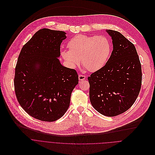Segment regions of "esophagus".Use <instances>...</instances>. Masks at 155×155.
I'll use <instances>...</instances> for the list:
<instances>
[{
  "label": "esophagus",
  "mask_w": 155,
  "mask_h": 155,
  "mask_svg": "<svg viewBox=\"0 0 155 155\" xmlns=\"http://www.w3.org/2000/svg\"><path fill=\"white\" fill-rule=\"evenodd\" d=\"M85 78H86V77L84 75H82V74L79 75V81H83V80L85 79Z\"/></svg>",
  "instance_id": "1"
}]
</instances>
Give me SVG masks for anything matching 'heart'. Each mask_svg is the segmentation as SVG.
<instances>
[{
	"label": "heart",
	"mask_w": 155,
	"mask_h": 155,
	"mask_svg": "<svg viewBox=\"0 0 155 155\" xmlns=\"http://www.w3.org/2000/svg\"><path fill=\"white\" fill-rule=\"evenodd\" d=\"M68 50L61 52L67 64L73 68L80 64L90 71L94 72L102 68L106 64L111 52L109 40L104 36L78 35L67 44Z\"/></svg>",
	"instance_id": "1"
}]
</instances>
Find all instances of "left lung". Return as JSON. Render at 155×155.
Returning a JSON list of instances; mask_svg holds the SVG:
<instances>
[{
  "label": "left lung",
  "instance_id": "obj_1",
  "mask_svg": "<svg viewBox=\"0 0 155 155\" xmlns=\"http://www.w3.org/2000/svg\"><path fill=\"white\" fill-rule=\"evenodd\" d=\"M113 51L106 65L88 78L92 106L107 117L128 110L141 88L142 69L134 45L117 31L107 30Z\"/></svg>",
  "mask_w": 155,
  "mask_h": 155
}]
</instances>
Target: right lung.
I'll use <instances>...</instances> for the list:
<instances>
[{"label":"right lung","mask_w":155,"mask_h":155,"mask_svg":"<svg viewBox=\"0 0 155 155\" xmlns=\"http://www.w3.org/2000/svg\"><path fill=\"white\" fill-rule=\"evenodd\" d=\"M65 34L40 29L23 46L18 58L14 79L17 100L28 115L41 121H54L65 114L78 84L76 71L61 65L58 58Z\"/></svg>","instance_id":"right-lung-1"}]
</instances>
